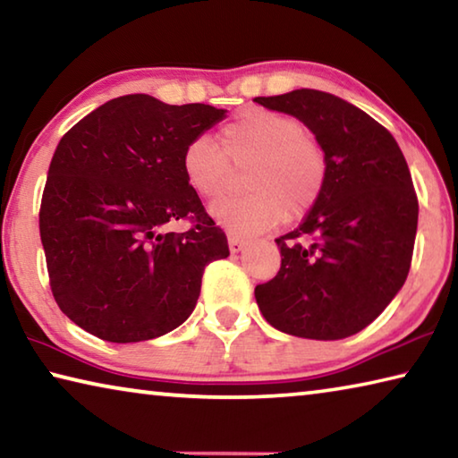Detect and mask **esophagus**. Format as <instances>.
<instances>
[{
  "label": "esophagus",
  "instance_id": "34e87169",
  "mask_svg": "<svg viewBox=\"0 0 458 458\" xmlns=\"http://www.w3.org/2000/svg\"><path fill=\"white\" fill-rule=\"evenodd\" d=\"M228 246H230V252H240V250H244V248L248 246V240L240 238V236H230L228 238Z\"/></svg>",
  "mask_w": 458,
  "mask_h": 458
}]
</instances>
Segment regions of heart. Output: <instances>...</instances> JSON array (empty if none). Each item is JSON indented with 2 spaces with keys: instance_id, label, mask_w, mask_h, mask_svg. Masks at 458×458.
I'll use <instances>...</instances> for the list:
<instances>
[{
  "instance_id": "b5f03b06",
  "label": "heart",
  "mask_w": 458,
  "mask_h": 458,
  "mask_svg": "<svg viewBox=\"0 0 458 458\" xmlns=\"http://www.w3.org/2000/svg\"><path fill=\"white\" fill-rule=\"evenodd\" d=\"M220 147L196 137L182 153V174L190 188L208 201L230 190L235 169H246L250 191L214 208L220 224L236 234H257L305 216L319 199L327 161L321 145L289 114L248 106L224 123Z\"/></svg>"
}]
</instances>
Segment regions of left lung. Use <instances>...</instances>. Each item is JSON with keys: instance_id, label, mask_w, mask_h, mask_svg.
Instances as JSON below:
<instances>
[{"instance_id": "1", "label": "left lung", "mask_w": 458, "mask_h": 458, "mask_svg": "<svg viewBox=\"0 0 458 458\" xmlns=\"http://www.w3.org/2000/svg\"><path fill=\"white\" fill-rule=\"evenodd\" d=\"M313 131L327 161L319 199L275 242L281 270L254 297L278 331L305 339L355 335L390 305L412 265L418 198L390 131L329 92L257 97Z\"/></svg>"}]
</instances>
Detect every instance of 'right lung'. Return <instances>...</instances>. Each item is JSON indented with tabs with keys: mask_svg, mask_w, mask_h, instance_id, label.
Listing matches in <instances>:
<instances>
[{
	"mask_svg": "<svg viewBox=\"0 0 458 458\" xmlns=\"http://www.w3.org/2000/svg\"><path fill=\"white\" fill-rule=\"evenodd\" d=\"M224 113L127 95L60 139L42 193L40 238L54 299L84 331L135 344L191 315L206 267L230 250L185 182L182 153ZM180 219L191 222L188 231L166 228Z\"/></svg>",
	"mask_w": 458,
	"mask_h": 458,
	"instance_id": "add662e5",
	"label": "right lung"
}]
</instances>
